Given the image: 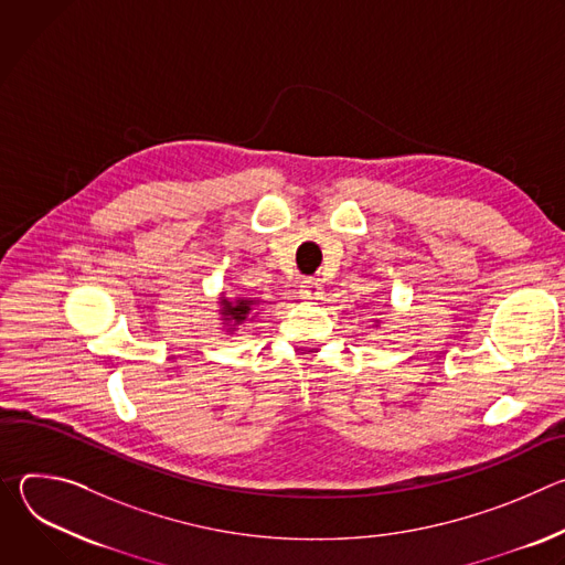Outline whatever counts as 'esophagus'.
Masks as SVG:
<instances>
[{"instance_id": "esophagus-1", "label": "esophagus", "mask_w": 565, "mask_h": 565, "mask_svg": "<svg viewBox=\"0 0 565 565\" xmlns=\"http://www.w3.org/2000/svg\"><path fill=\"white\" fill-rule=\"evenodd\" d=\"M321 290H324V288H321V284L317 279H312V277L303 279L301 286H299V292H301L303 299H319Z\"/></svg>"}]
</instances>
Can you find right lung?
Instances as JSON below:
<instances>
[{"label":"right lung","instance_id":"right-lung-1","mask_svg":"<svg viewBox=\"0 0 565 565\" xmlns=\"http://www.w3.org/2000/svg\"><path fill=\"white\" fill-rule=\"evenodd\" d=\"M259 303V299H250V297H221L218 299V315L223 319V329L227 335H232L241 324H246V321H253L257 317L255 306Z\"/></svg>","mask_w":565,"mask_h":565}]
</instances>
